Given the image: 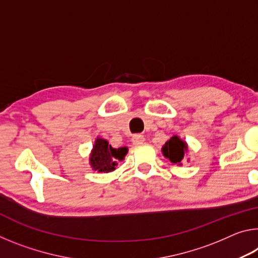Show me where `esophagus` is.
Here are the masks:
<instances>
[{"label":"esophagus","mask_w":258,"mask_h":258,"mask_svg":"<svg viewBox=\"0 0 258 258\" xmlns=\"http://www.w3.org/2000/svg\"><path fill=\"white\" fill-rule=\"evenodd\" d=\"M145 140L146 139L142 134H135V135H133V138H132V142H133V145L139 146V145H142V143L145 142Z\"/></svg>","instance_id":"1"}]
</instances>
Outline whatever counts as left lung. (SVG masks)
Here are the masks:
<instances>
[{
	"label": "left lung",
	"mask_w": 258,
	"mask_h": 258,
	"mask_svg": "<svg viewBox=\"0 0 258 258\" xmlns=\"http://www.w3.org/2000/svg\"><path fill=\"white\" fill-rule=\"evenodd\" d=\"M186 148V143L178 139L176 135H174L169 141L165 143V146L163 147V154L173 164H180L183 157H184Z\"/></svg>",
	"instance_id": "1"
}]
</instances>
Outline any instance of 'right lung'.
<instances>
[{
  "instance_id": "right-lung-1",
  "label": "right lung",
  "mask_w": 258,
  "mask_h": 258,
  "mask_svg": "<svg viewBox=\"0 0 258 258\" xmlns=\"http://www.w3.org/2000/svg\"><path fill=\"white\" fill-rule=\"evenodd\" d=\"M127 152V148L115 149L109 145L107 140L97 139L91 155V165L98 172H111L115 169L117 163L115 160H121Z\"/></svg>"
}]
</instances>
